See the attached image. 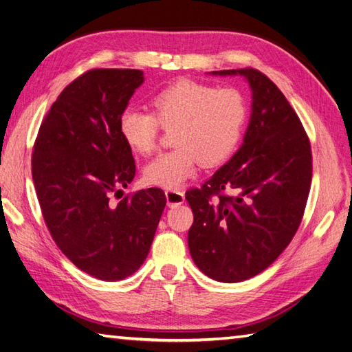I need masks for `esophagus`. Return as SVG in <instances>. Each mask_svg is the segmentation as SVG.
Segmentation results:
<instances>
[{"label":"esophagus","mask_w":352,"mask_h":352,"mask_svg":"<svg viewBox=\"0 0 352 352\" xmlns=\"http://www.w3.org/2000/svg\"><path fill=\"white\" fill-rule=\"evenodd\" d=\"M165 196L169 206H177L184 202V192L182 190H166Z\"/></svg>","instance_id":"obj_1"}]
</instances>
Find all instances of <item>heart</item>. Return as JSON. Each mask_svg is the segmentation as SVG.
Segmentation results:
<instances>
[{
  "instance_id": "1",
  "label": "heart",
  "mask_w": 352,
  "mask_h": 352,
  "mask_svg": "<svg viewBox=\"0 0 352 352\" xmlns=\"http://www.w3.org/2000/svg\"><path fill=\"white\" fill-rule=\"evenodd\" d=\"M151 113L126 108L119 133L133 153L150 155L162 129L170 131L173 150L144 168V182L177 190L205 166L226 162L238 148L248 119L244 94L236 87H215L195 80H178L150 98Z\"/></svg>"
}]
</instances>
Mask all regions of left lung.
I'll list each match as a JSON object with an SVG mask.
<instances>
[{
    "label": "left lung",
    "mask_w": 352,
    "mask_h": 352,
    "mask_svg": "<svg viewBox=\"0 0 352 352\" xmlns=\"http://www.w3.org/2000/svg\"><path fill=\"white\" fill-rule=\"evenodd\" d=\"M244 76L253 111L242 147L201 188L186 192L193 211L188 250L220 283H239L272 265L303 219L312 179L311 142L290 102L254 68L214 71Z\"/></svg>",
    "instance_id": "8db88e82"
}]
</instances>
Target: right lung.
I'll use <instances>...</instances> for the list:
<instances>
[{"label": "right lung", "mask_w": 352, "mask_h": 352, "mask_svg": "<svg viewBox=\"0 0 352 352\" xmlns=\"http://www.w3.org/2000/svg\"><path fill=\"white\" fill-rule=\"evenodd\" d=\"M142 82L141 69L86 71L59 94L34 142L32 179L50 235L78 269L102 281L144 263L166 205L157 187L110 201L135 177L119 119Z\"/></svg>", "instance_id": "right-lung-1"}]
</instances>
